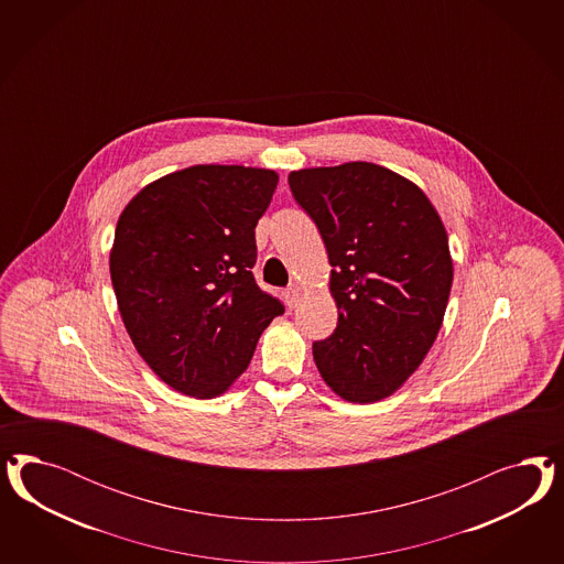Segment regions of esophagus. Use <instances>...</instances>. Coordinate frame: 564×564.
<instances>
[{"label":"esophagus","mask_w":564,"mask_h":564,"mask_svg":"<svg viewBox=\"0 0 564 564\" xmlns=\"http://www.w3.org/2000/svg\"><path fill=\"white\" fill-rule=\"evenodd\" d=\"M300 295H302V290L293 283L290 285L288 290H285V302H288V306L295 307L297 306V302H300Z\"/></svg>","instance_id":"esophagus-1"}]
</instances>
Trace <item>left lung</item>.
<instances>
[{
  "mask_svg": "<svg viewBox=\"0 0 564 564\" xmlns=\"http://www.w3.org/2000/svg\"><path fill=\"white\" fill-rule=\"evenodd\" d=\"M333 267L335 333L312 345L326 384L351 403L393 394L426 358L453 285L448 238L413 182L366 161L291 171Z\"/></svg>",
  "mask_w": 564,
  "mask_h": 564,
  "instance_id": "left-lung-1",
  "label": "left lung"
}]
</instances>
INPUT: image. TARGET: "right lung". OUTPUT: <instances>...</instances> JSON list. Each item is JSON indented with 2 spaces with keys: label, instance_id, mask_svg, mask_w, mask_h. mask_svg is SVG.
<instances>
[{
  "label": "right lung",
  "instance_id": "right-lung-1",
  "mask_svg": "<svg viewBox=\"0 0 564 564\" xmlns=\"http://www.w3.org/2000/svg\"><path fill=\"white\" fill-rule=\"evenodd\" d=\"M276 182L271 170L194 165L140 189L118 219L109 271L121 321L180 393H225L285 312L252 274Z\"/></svg>",
  "mask_w": 564,
  "mask_h": 564
}]
</instances>
